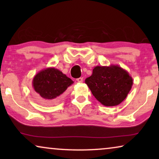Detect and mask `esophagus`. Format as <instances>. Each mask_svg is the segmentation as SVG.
<instances>
[{
    "label": "esophagus",
    "instance_id": "esophagus-1",
    "mask_svg": "<svg viewBox=\"0 0 159 159\" xmlns=\"http://www.w3.org/2000/svg\"><path fill=\"white\" fill-rule=\"evenodd\" d=\"M77 81L78 82H80V83H81V82H83V77H80L78 78V79H77Z\"/></svg>",
    "mask_w": 159,
    "mask_h": 159
}]
</instances>
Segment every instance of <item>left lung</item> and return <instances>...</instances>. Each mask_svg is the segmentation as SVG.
Instances as JSON below:
<instances>
[{"label":"left lung","mask_w":159,"mask_h":159,"mask_svg":"<svg viewBox=\"0 0 159 159\" xmlns=\"http://www.w3.org/2000/svg\"><path fill=\"white\" fill-rule=\"evenodd\" d=\"M93 95L101 104H120L131 90L133 80L129 72L118 65L96 66L90 77L84 80Z\"/></svg>","instance_id":"obj_1"}]
</instances>
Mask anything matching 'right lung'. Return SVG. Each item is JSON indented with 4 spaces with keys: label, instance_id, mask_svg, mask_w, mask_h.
Segmentation results:
<instances>
[{
    "label": "right lung",
    "instance_id": "1",
    "mask_svg": "<svg viewBox=\"0 0 159 159\" xmlns=\"http://www.w3.org/2000/svg\"><path fill=\"white\" fill-rule=\"evenodd\" d=\"M74 82L62 71L48 67L39 71L32 80V87L46 101H56Z\"/></svg>",
    "mask_w": 159,
    "mask_h": 159
}]
</instances>
